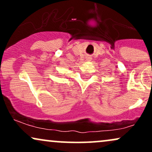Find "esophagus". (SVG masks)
Segmentation results:
<instances>
[{"instance_id": "1", "label": "esophagus", "mask_w": 152, "mask_h": 152, "mask_svg": "<svg viewBox=\"0 0 152 152\" xmlns=\"http://www.w3.org/2000/svg\"><path fill=\"white\" fill-rule=\"evenodd\" d=\"M86 60L90 61V60H91V57H89V56H87V57H86Z\"/></svg>"}]
</instances>
